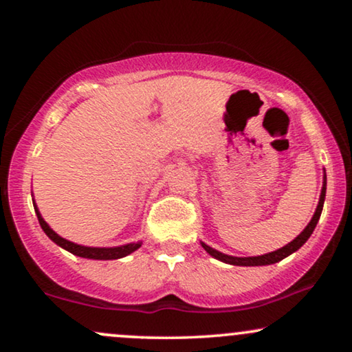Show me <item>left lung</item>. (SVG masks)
<instances>
[{
	"label": "left lung",
	"mask_w": 352,
	"mask_h": 352,
	"mask_svg": "<svg viewBox=\"0 0 352 352\" xmlns=\"http://www.w3.org/2000/svg\"><path fill=\"white\" fill-rule=\"evenodd\" d=\"M325 192H327V175H325V170H324V184H322V190H320V199H319V204H317V208H316V213L312 216L309 224L306 226L305 230L292 240L290 243H287L285 247L276 250V252H271V253H266V254H261V256H245V258H240V256H230V254H226V253H221L218 250L211 248L210 245H206L204 242L201 243V247L205 248V252L211 254V256L219 259V261H223L226 264H232V266H269V264H274V263H278L282 261L283 258L290 256L292 253H295L296 250H300L302 245L307 242V239L311 237V234L314 232L317 223H319V218H320V213H322V208H324V201H325Z\"/></svg>",
	"instance_id": "1"
}]
</instances>
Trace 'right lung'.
<instances>
[{"instance_id": "right-lung-1", "label": "right lung", "mask_w": 352, "mask_h": 352, "mask_svg": "<svg viewBox=\"0 0 352 352\" xmlns=\"http://www.w3.org/2000/svg\"><path fill=\"white\" fill-rule=\"evenodd\" d=\"M33 206H35V213L38 216V221H40L41 229L45 230L47 237H50L56 245H59L60 248H64L72 254H75V256L86 258V259H102V261H107V259H120V258L128 256V254H131L133 252H136V250L142 245L141 240H139V242L120 245V247H86V245H78L75 242H70V240L60 237L59 234H56L54 230L50 228V224L43 219L35 200H33Z\"/></svg>"}]
</instances>
